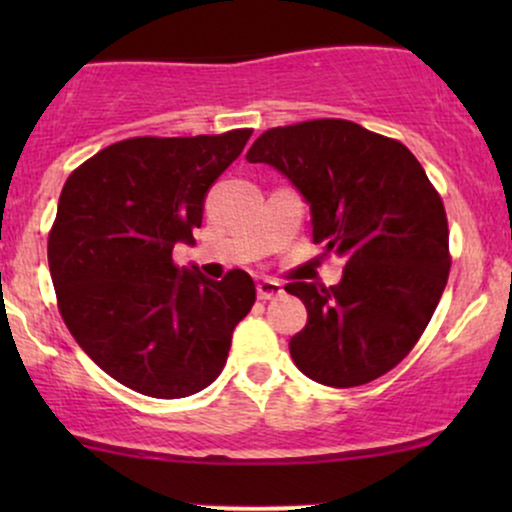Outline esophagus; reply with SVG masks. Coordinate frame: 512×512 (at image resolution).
<instances>
[{
	"label": "esophagus",
	"mask_w": 512,
	"mask_h": 512,
	"mask_svg": "<svg viewBox=\"0 0 512 512\" xmlns=\"http://www.w3.org/2000/svg\"><path fill=\"white\" fill-rule=\"evenodd\" d=\"M284 293V286L274 279H260L257 281V298L260 301H272V298H279Z\"/></svg>",
	"instance_id": "esophagus-1"
}]
</instances>
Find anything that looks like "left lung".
I'll list each match as a JSON object with an SVG mask.
<instances>
[{"mask_svg": "<svg viewBox=\"0 0 512 512\" xmlns=\"http://www.w3.org/2000/svg\"><path fill=\"white\" fill-rule=\"evenodd\" d=\"M301 192L313 240L344 260L342 281H293L308 310L291 337L303 375L330 387L380 378L424 334L448 284V219L404 144L349 120L267 129L248 151Z\"/></svg>", "mask_w": 512, "mask_h": 512, "instance_id": "8db88e82", "label": "left lung"}]
</instances>
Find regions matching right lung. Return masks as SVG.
Wrapping results in <instances>:
<instances>
[{
    "label": "right lung",
    "mask_w": 512,
    "mask_h": 512,
    "mask_svg": "<svg viewBox=\"0 0 512 512\" xmlns=\"http://www.w3.org/2000/svg\"><path fill=\"white\" fill-rule=\"evenodd\" d=\"M252 129L199 137H137L98 151L69 175L48 240L64 325L110 378L158 399L195 395L226 366L255 281L175 267L195 245L204 199Z\"/></svg>",
    "instance_id": "1"
}]
</instances>
